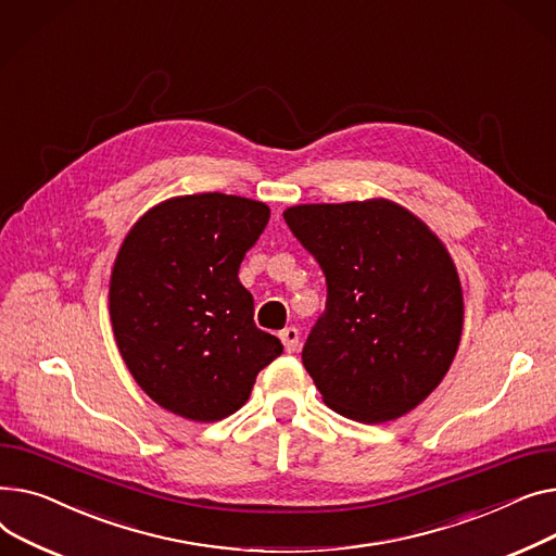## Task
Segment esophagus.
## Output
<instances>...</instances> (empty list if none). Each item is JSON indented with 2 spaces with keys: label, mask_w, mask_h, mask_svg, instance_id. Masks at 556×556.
Listing matches in <instances>:
<instances>
[{
  "label": "esophagus",
  "mask_w": 556,
  "mask_h": 556,
  "mask_svg": "<svg viewBox=\"0 0 556 556\" xmlns=\"http://www.w3.org/2000/svg\"><path fill=\"white\" fill-rule=\"evenodd\" d=\"M280 341H282V345H285V350H287L289 354L296 352L299 345H301V332H299L296 328H285V330L280 332Z\"/></svg>",
  "instance_id": "obj_1"
}]
</instances>
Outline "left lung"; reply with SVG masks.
<instances>
[{
  "mask_svg": "<svg viewBox=\"0 0 556 556\" xmlns=\"http://www.w3.org/2000/svg\"><path fill=\"white\" fill-rule=\"evenodd\" d=\"M285 222L328 285L303 348L323 402L362 424L413 410L463 337V287L444 244L388 200L291 206Z\"/></svg>",
  "mask_w": 556,
  "mask_h": 556,
  "instance_id": "obj_1",
  "label": "left lung"
}]
</instances>
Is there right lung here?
Instances as JSON below:
<instances>
[{"label":"right lung","mask_w":556,"mask_h":556,"mask_svg":"<svg viewBox=\"0 0 556 556\" xmlns=\"http://www.w3.org/2000/svg\"><path fill=\"white\" fill-rule=\"evenodd\" d=\"M269 206L236 194L173 198L127 233L110 280V318L125 366L161 408L192 421L228 417L282 354L255 328L238 271Z\"/></svg>","instance_id":"obj_1"}]
</instances>
